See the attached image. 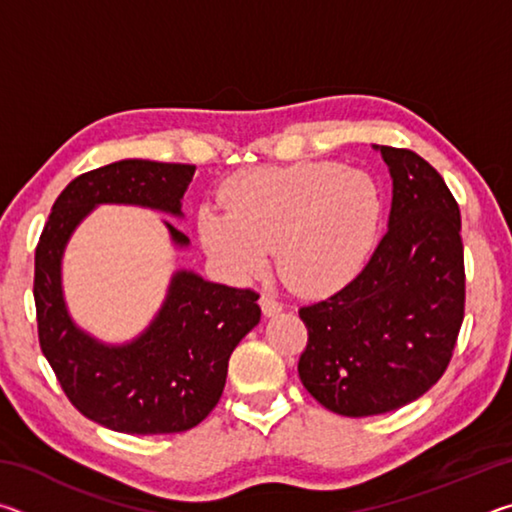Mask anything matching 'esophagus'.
Instances as JSON below:
<instances>
[{"label":"esophagus","instance_id":"obj_1","mask_svg":"<svg viewBox=\"0 0 512 512\" xmlns=\"http://www.w3.org/2000/svg\"><path fill=\"white\" fill-rule=\"evenodd\" d=\"M259 305H262L264 316H275L282 311V302L275 300L273 296H268V293H262V298H259Z\"/></svg>","mask_w":512,"mask_h":512}]
</instances>
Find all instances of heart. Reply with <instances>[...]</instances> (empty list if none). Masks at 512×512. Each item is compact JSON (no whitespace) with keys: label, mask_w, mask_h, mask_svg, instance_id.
Listing matches in <instances>:
<instances>
[{"label":"heart","mask_w":512,"mask_h":512,"mask_svg":"<svg viewBox=\"0 0 512 512\" xmlns=\"http://www.w3.org/2000/svg\"><path fill=\"white\" fill-rule=\"evenodd\" d=\"M221 198L225 207L198 212V237L212 262L246 282L264 271L275 248L277 273L298 293L348 282L375 244L384 212L375 180L334 162L239 171Z\"/></svg>","instance_id":"obj_1"}]
</instances>
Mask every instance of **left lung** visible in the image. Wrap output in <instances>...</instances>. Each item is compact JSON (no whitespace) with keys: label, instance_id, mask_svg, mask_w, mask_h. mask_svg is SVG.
I'll return each mask as SVG.
<instances>
[{"label":"left lung","instance_id":"obj_1","mask_svg":"<svg viewBox=\"0 0 512 512\" xmlns=\"http://www.w3.org/2000/svg\"><path fill=\"white\" fill-rule=\"evenodd\" d=\"M375 149L393 178L386 235L354 280L298 311L309 334L300 381L348 418L395 411L427 393L452 361L465 316L456 198L418 153Z\"/></svg>","mask_w":512,"mask_h":512}]
</instances>
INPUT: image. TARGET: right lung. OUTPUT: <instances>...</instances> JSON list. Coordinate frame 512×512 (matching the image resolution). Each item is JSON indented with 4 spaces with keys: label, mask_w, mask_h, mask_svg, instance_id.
I'll use <instances>...</instances> for the list:
<instances>
[{
    "label": "right lung",
    "mask_w": 512,
    "mask_h": 512,
    "mask_svg": "<svg viewBox=\"0 0 512 512\" xmlns=\"http://www.w3.org/2000/svg\"><path fill=\"white\" fill-rule=\"evenodd\" d=\"M194 164L119 160L81 173L56 198L36 246L38 339L67 400L85 418L121 433H180L221 400L228 361L259 323V293L178 271L149 329L126 345H103L72 323L60 289V259L76 225L101 203L142 205L180 216ZM173 244L183 232L167 223Z\"/></svg>",
    "instance_id": "1"
}]
</instances>
